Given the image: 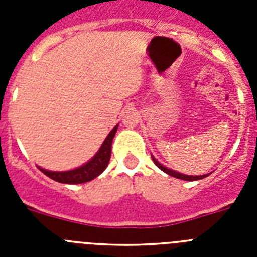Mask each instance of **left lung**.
<instances>
[{
  "instance_id": "left-lung-1",
  "label": "left lung",
  "mask_w": 257,
  "mask_h": 257,
  "mask_svg": "<svg viewBox=\"0 0 257 257\" xmlns=\"http://www.w3.org/2000/svg\"><path fill=\"white\" fill-rule=\"evenodd\" d=\"M152 160H153V162L156 163L157 167H158V169L162 170L163 172H166V174H167V175H170V176H174V178H176V179H181V180H187V181L201 180V179L207 178L208 175H210V174H206V175H199V176H192V175L180 174V172H178V171H174V170H171V169H167L166 166H163L162 163L158 162V161H157L153 156H152Z\"/></svg>"
}]
</instances>
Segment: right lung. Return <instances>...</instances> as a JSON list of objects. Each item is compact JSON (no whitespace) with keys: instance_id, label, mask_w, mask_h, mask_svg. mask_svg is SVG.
<instances>
[{"instance_id":"add662e5","label":"right lung","mask_w":257,"mask_h":257,"mask_svg":"<svg viewBox=\"0 0 257 257\" xmlns=\"http://www.w3.org/2000/svg\"><path fill=\"white\" fill-rule=\"evenodd\" d=\"M118 124L114 126L105 140L101 144L100 149L95 153L91 160L83 163L82 166H79L77 169L68 170V171H49L46 169H42L38 166V169L44 172L46 176H49L52 180L58 181V183L63 184H82L91 181L92 179L97 178L108 166L109 160H110V153H112V142L114 138L115 133H117Z\"/></svg>"}]
</instances>
